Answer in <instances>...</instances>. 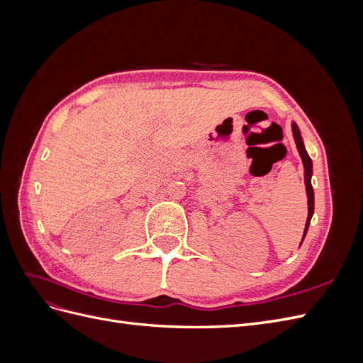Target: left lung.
<instances>
[{"label": "left lung", "instance_id": "left-lung-1", "mask_svg": "<svg viewBox=\"0 0 363 363\" xmlns=\"http://www.w3.org/2000/svg\"><path fill=\"white\" fill-rule=\"evenodd\" d=\"M292 135H294V139H295V144H296V150H298L300 152V157L303 160V167H304V184H306V194H307V208H309V213H307V221H306V227H304V233H303V239L307 233V228H309V224H311V219H312V215H313V188H312V172H313V167H312V159L309 157V155H307V151L304 148V144H303V138H301V133H300V128L298 125H296L295 123H292ZM303 239H301V244H303ZM300 244V245H301Z\"/></svg>", "mask_w": 363, "mask_h": 363}]
</instances>
